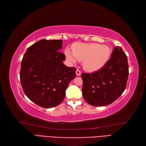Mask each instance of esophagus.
Here are the masks:
<instances>
[{
	"instance_id": "1",
	"label": "esophagus",
	"mask_w": 146,
	"mask_h": 146,
	"mask_svg": "<svg viewBox=\"0 0 146 146\" xmlns=\"http://www.w3.org/2000/svg\"><path fill=\"white\" fill-rule=\"evenodd\" d=\"M76 75L80 76L81 75V71L79 70H76Z\"/></svg>"
}]
</instances>
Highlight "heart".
<instances>
[{"instance_id":"1","label":"heart","mask_w":146,"mask_h":146,"mask_svg":"<svg viewBox=\"0 0 146 146\" xmlns=\"http://www.w3.org/2000/svg\"><path fill=\"white\" fill-rule=\"evenodd\" d=\"M110 48L99 44H77L73 47V52L66 49L65 55L71 63L83 60L82 66L86 71L93 72L102 68L110 58Z\"/></svg>"}]
</instances>
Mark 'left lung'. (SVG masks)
I'll use <instances>...</instances> for the list:
<instances>
[{"label":"left lung","instance_id":"obj_1","mask_svg":"<svg viewBox=\"0 0 146 146\" xmlns=\"http://www.w3.org/2000/svg\"><path fill=\"white\" fill-rule=\"evenodd\" d=\"M128 75L127 56L120 47H115L110 59L100 70L82 73L84 98L93 106L111 104L124 91Z\"/></svg>","mask_w":146,"mask_h":146}]
</instances>
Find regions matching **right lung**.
Segmentation results:
<instances>
[{"instance_id": "1", "label": "right lung", "mask_w": 146, "mask_h": 146, "mask_svg": "<svg viewBox=\"0 0 146 146\" xmlns=\"http://www.w3.org/2000/svg\"><path fill=\"white\" fill-rule=\"evenodd\" d=\"M62 40H42L27 49L21 62L20 79L29 100L40 107L51 108L62 102L76 69L67 67L60 51Z\"/></svg>"}]
</instances>
